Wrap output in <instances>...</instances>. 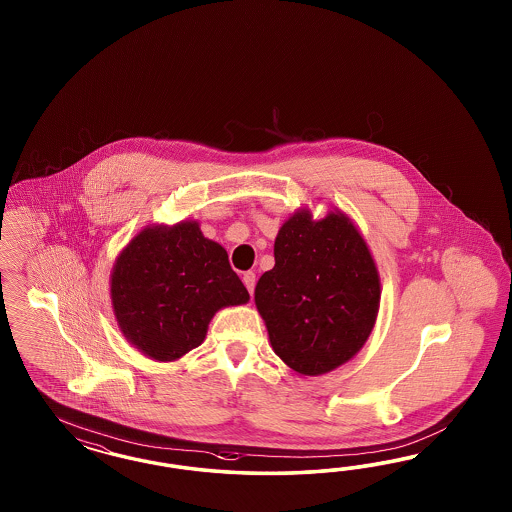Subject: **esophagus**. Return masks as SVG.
Returning a JSON list of instances; mask_svg holds the SVG:
<instances>
[{"label": "esophagus", "mask_w": 512, "mask_h": 512, "mask_svg": "<svg viewBox=\"0 0 512 512\" xmlns=\"http://www.w3.org/2000/svg\"><path fill=\"white\" fill-rule=\"evenodd\" d=\"M242 281H244V285H246V289H248L249 295H253V291H255V274H253L251 270H249V272H244Z\"/></svg>", "instance_id": "34e87169"}]
</instances>
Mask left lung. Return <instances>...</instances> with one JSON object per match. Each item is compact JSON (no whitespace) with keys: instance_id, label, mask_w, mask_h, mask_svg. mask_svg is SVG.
Masks as SVG:
<instances>
[{"instance_id":"left-lung-1","label":"left lung","mask_w":512,"mask_h":512,"mask_svg":"<svg viewBox=\"0 0 512 512\" xmlns=\"http://www.w3.org/2000/svg\"><path fill=\"white\" fill-rule=\"evenodd\" d=\"M272 270L255 287L268 340L293 372L323 375L349 362L372 334L381 281L351 217L313 219L298 208L279 227Z\"/></svg>"}]
</instances>
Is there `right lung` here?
I'll return each instance as SVG.
<instances>
[{
	"label": "right lung",
	"mask_w": 512,
	"mask_h": 512,
	"mask_svg": "<svg viewBox=\"0 0 512 512\" xmlns=\"http://www.w3.org/2000/svg\"><path fill=\"white\" fill-rule=\"evenodd\" d=\"M112 311L125 340L157 362L199 347L221 308L248 304L223 246L199 221L154 223L140 231L110 272Z\"/></svg>",
	"instance_id": "1"
}]
</instances>
